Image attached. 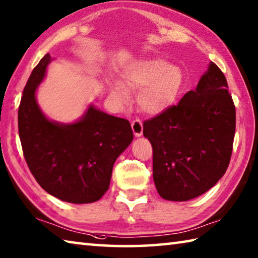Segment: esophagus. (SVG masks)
Returning a JSON list of instances; mask_svg holds the SVG:
<instances>
[{
	"label": "esophagus",
	"instance_id": "esophagus-1",
	"mask_svg": "<svg viewBox=\"0 0 258 258\" xmlns=\"http://www.w3.org/2000/svg\"><path fill=\"white\" fill-rule=\"evenodd\" d=\"M131 126H132V130H133V133L137 138H140L141 135L143 134V124L142 121L140 119H135L132 121V124H131Z\"/></svg>",
	"mask_w": 258,
	"mask_h": 258
}]
</instances>
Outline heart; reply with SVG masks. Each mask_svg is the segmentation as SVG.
<instances>
[{
    "label": "heart",
    "mask_w": 258,
    "mask_h": 258,
    "mask_svg": "<svg viewBox=\"0 0 258 258\" xmlns=\"http://www.w3.org/2000/svg\"><path fill=\"white\" fill-rule=\"evenodd\" d=\"M184 82V73L178 67L162 58H145L131 64L121 74V82L110 79L108 90L120 104L128 98L126 88L140 90V108L148 114L158 115L175 104Z\"/></svg>",
    "instance_id": "obj_1"
}]
</instances>
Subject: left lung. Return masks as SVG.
I'll list each match as a JSON object with an SVG mask.
<instances>
[{
  "mask_svg": "<svg viewBox=\"0 0 258 258\" xmlns=\"http://www.w3.org/2000/svg\"><path fill=\"white\" fill-rule=\"evenodd\" d=\"M235 130L236 108L226 77L210 62L194 90L143 124L153 149L159 195L184 202L212 188L230 162Z\"/></svg>",
  "mask_w": 258,
  "mask_h": 258,
  "instance_id": "1",
  "label": "left lung"
}]
</instances>
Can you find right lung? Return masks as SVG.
Returning <instances> with one entry per match:
<instances>
[{
  "label": "right lung",
  "mask_w": 258,
  "mask_h": 258,
  "mask_svg": "<svg viewBox=\"0 0 258 258\" xmlns=\"http://www.w3.org/2000/svg\"><path fill=\"white\" fill-rule=\"evenodd\" d=\"M50 62L46 54L23 89L18 110L23 156L48 194L74 204L96 202L108 189L116 159L133 141L132 128L93 105L74 123L50 120L36 99Z\"/></svg>",
  "instance_id": "1"
}]
</instances>
